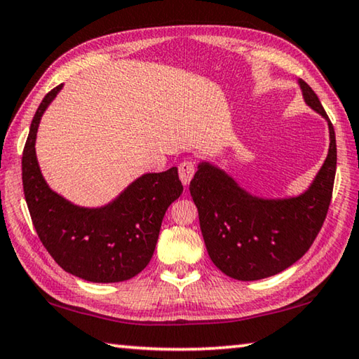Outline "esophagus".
<instances>
[{"label": "esophagus", "instance_id": "34e87169", "mask_svg": "<svg viewBox=\"0 0 359 359\" xmlns=\"http://www.w3.org/2000/svg\"><path fill=\"white\" fill-rule=\"evenodd\" d=\"M194 171H196V169H194V165H193L191 161H182L180 165H179L180 180H182V184H184L185 187L190 185V182L193 179V175H194Z\"/></svg>", "mask_w": 359, "mask_h": 359}]
</instances>
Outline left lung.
Returning <instances> with one entry per match:
<instances>
[{"instance_id": "left-lung-1", "label": "left lung", "mask_w": 359, "mask_h": 359, "mask_svg": "<svg viewBox=\"0 0 359 359\" xmlns=\"http://www.w3.org/2000/svg\"><path fill=\"white\" fill-rule=\"evenodd\" d=\"M297 83L306 104L330 128L327 156L306 191L261 198L209 161L199 163L190 184L212 263L236 280H259L294 264L313 244L330 208L337 163L336 135L318 96L302 79Z\"/></svg>"}]
</instances>
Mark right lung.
<instances>
[{
    "label": "right lung",
    "instance_id": "right-lung-1",
    "mask_svg": "<svg viewBox=\"0 0 359 359\" xmlns=\"http://www.w3.org/2000/svg\"><path fill=\"white\" fill-rule=\"evenodd\" d=\"M63 83L48 92L36 111L22 156L27 205L42 245L66 272L95 283L130 280L149 264L166 210L184 187L177 168L147 172L101 208H83L53 191L36 158V135L48 104Z\"/></svg>",
    "mask_w": 359,
    "mask_h": 359
}]
</instances>
